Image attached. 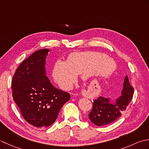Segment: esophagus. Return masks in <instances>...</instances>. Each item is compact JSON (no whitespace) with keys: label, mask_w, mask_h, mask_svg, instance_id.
I'll return each mask as SVG.
<instances>
[{"label":"esophagus","mask_w":149,"mask_h":149,"mask_svg":"<svg viewBox=\"0 0 149 149\" xmlns=\"http://www.w3.org/2000/svg\"><path fill=\"white\" fill-rule=\"evenodd\" d=\"M82 95H83V97H88V94L87 93V92L86 91H82Z\"/></svg>","instance_id":"34e87169"}]
</instances>
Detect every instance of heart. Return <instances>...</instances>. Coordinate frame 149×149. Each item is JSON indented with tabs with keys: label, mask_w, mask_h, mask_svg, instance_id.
Wrapping results in <instances>:
<instances>
[{
	"label": "heart",
	"mask_w": 149,
	"mask_h": 149,
	"mask_svg": "<svg viewBox=\"0 0 149 149\" xmlns=\"http://www.w3.org/2000/svg\"><path fill=\"white\" fill-rule=\"evenodd\" d=\"M115 62L103 53L94 51L75 52L70 54L66 61H57L53 76L60 87L67 90L81 74L82 79L86 81L92 77L106 76L114 72Z\"/></svg>",
	"instance_id": "obj_1"
}]
</instances>
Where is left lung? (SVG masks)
<instances>
[{
	"mask_svg": "<svg viewBox=\"0 0 149 149\" xmlns=\"http://www.w3.org/2000/svg\"><path fill=\"white\" fill-rule=\"evenodd\" d=\"M133 93L134 88L131 86L126 75L121 96L116 98L113 102L110 98L102 96L93 101L92 110L88 115L91 122L97 126L106 125L115 122L125 111L132 99Z\"/></svg>",
	"mask_w": 149,
	"mask_h": 149,
	"instance_id": "left-lung-1",
	"label": "left lung"
}]
</instances>
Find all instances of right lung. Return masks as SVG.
I'll use <instances>...</instances> for the list:
<instances>
[{"instance_id":"add662e5","label":"right lung","mask_w":149,"mask_h":149,"mask_svg":"<svg viewBox=\"0 0 149 149\" xmlns=\"http://www.w3.org/2000/svg\"><path fill=\"white\" fill-rule=\"evenodd\" d=\"M50 50L34 52L22 62L11 82L13 97L26 121L46 127L56 121L60 109L70 98L55 88L47 76L46 58Z\"/></svg>"}]
</instances>
